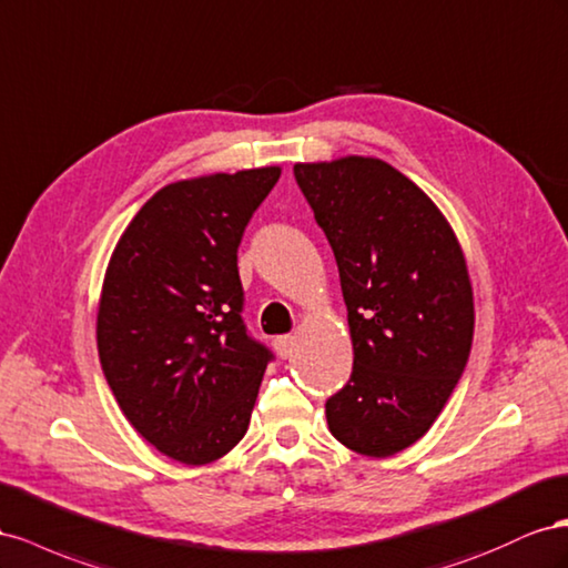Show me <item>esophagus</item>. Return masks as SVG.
I'll return each mask as SVG.
<instances>
[{"mask_svg":"<svg viewBox=\"0 0 568 568\" xmlns=\"http://www.w3.org/2000/svg\"><path fill=\"white\" fill-rule=\"evenodd\" d=\"M293 349H295V337L293 335L275 337V352H278L283 359H287V356H293Z\"/></svg>","mask_w":568,"mask_h":568,"instance_id":"obj_1","label":"esophagus"}]
</instances>
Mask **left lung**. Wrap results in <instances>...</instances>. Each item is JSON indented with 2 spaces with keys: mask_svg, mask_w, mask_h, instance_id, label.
Returning a JSON list of instances; mask_svg holds the SVG:
<instances>
[{
  "mask_svg": "<svg viewBox=\"0 0 568 568\" xmlns=\"http://www.w3.org/2000/svg\"><path fill=\"white\" fill-rule=\"evenodd\" d=\"M295 181L333 247L354 347L328 428L359 455L390 457L428 433L468 362L464 252L428 194L381 159L295 164Z\"/></svg>",
  "mask_w": 568,
  "mask_h": 568,
  "instance_id": "1",
  "label": "left lung"
}]
</instances>
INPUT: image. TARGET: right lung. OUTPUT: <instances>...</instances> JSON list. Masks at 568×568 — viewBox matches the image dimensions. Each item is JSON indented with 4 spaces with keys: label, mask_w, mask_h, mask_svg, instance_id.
<instances>
[{
    "label": "right lung",
    "mask_w": 568,
    "mask_h": 568,
    "mask_svg": "<svg viewBox=\"0 0 568 568\" xmlns=\"http://www.w3.org/2000/svg\"><path fill=\"white\" fill-rule=\"evenodd\" d=\"M281 169L161 187L106 266L97 349L133 428L161 455L214 462L247 433L273 354L242 321L237 247Z\"/></svg>",
    "instance_id": "add662e5"
}]
</instances>
